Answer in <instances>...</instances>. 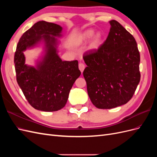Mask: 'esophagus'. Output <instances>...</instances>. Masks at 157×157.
<instances>
[{
	"instance_id": "obj_1",
	"label": "esophagus",
	"mask_w": 157,
	"mask_h": 157,
	"mask_svg": "<svg viewBox=\"0 0 157 157\" xmlns=\"http://www.w3.org/2000/svg\"><path fill=\"white\" fill-rule=\"evenodd\" d=\"M78 68H79L80 71H81V73H82L84 69V68H85L84 64L82 62H80L79 64H78Z\"/></svg>"
}]
</instances>
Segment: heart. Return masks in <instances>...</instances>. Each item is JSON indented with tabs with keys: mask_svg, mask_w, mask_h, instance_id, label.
<instances>
[{
	"mask_svg": "<svg viewBox=\"0 0 157 157\" xmlns=\"http://www.w3.org/2000/svg\"><path fill=\"white\" fill-rule=\"evenodd\" d=\"M94 32L92 30H87L85 31L83 33H82L78 36V41L79 43H82L85 41L88 40L90 39H91L92 36L94 35ZM102 39V35L100 33H97L94 37L91 43V47L92 48H96L99 46V44L101 41Z\"/></svg>",
	"mask_w": 157,
	"mask_h": 157,
	"instance_id": "obj_1",
	"label": "heart"
}]
</instances>
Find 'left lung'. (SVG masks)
<instances>
[{"label":"left lung","instance_id":"1","mask_svg":"<svg viewBox=\"0 0 157 157\" xmlns=\"http://www.w3.org/2000/svg\"><path fill=\"white\" fill-rule=\"evenodd\" d=\"M105 41L98 49L85 52L83 71L88 94L98 109L124 105L140 81V55L134 37L116 20Z\"/></svg>","mask_w":157,"mask_h":157}]
</instances>
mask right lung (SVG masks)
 I'll return each instance as SVG.
<instances>
[{"label": "right lung", "instance_id": "obj_1", "mask_svg": "<svg viewBox=\"0 0 157 157\" xmlns=\"http://www.w3.org/2000/svg\"><path fill=\"white\" fill-rule=\"evenodd\" d=\"M61 30L56 23L38 21L23 33L17 45L14 54L17 82L27 101L37 110L52 112L64 107L71 88L81 74L77 60L62 61L56 53L57 39L53 36H59ZM42 38L48 48L44 61L37 69L27 66L22 52Z\"/></svg>", "mask_w": 157, "mask_h": 157}]
</instances>
